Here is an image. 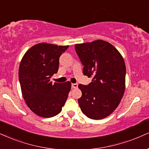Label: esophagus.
<instances>
[{
	"label": "esophagus",
	"mask_w": 149,
	"mask_h": 149,
	"mask_svg": "<svg viewBox=\"0 0 149 149\" xmlns=\"http://www.w3.org/2000/svg\"><path fill=\"white\" fill-rule=\"evenodd\" d=\"M78 87V84H72V88H77Z\"/></svg>",
	"instance_id": "34e87169"
}]
</instances>
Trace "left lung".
Returning <instances> with one entry per match:
<instances>
[{
    "label": "left lung",
    "instance_id": "obj_1",
    "mask_svg": "<svg viewBox=\"0 0 149 149\" xmlns=\"http://www.w3.org/2000/svg\"><path fill=\"white\" fill-rule=\"evenodd\" d=\"M75 50L84 74L93 78L88 85L78 86L82 93L78 100L81 110L91 119L105 118L118 106L125 91L124 58L113 45L102 40L76 44Z\"/></svg>",
    "mask_w": 149,
    "mask_h": 149
}]
</instances>
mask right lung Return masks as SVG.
Listing matches in <instances>:
<instances>
[{"instance_id": "obj_1", "label": "right lung", "mask_w": 149, "mask_h": 149, "mask_svg": "<svg viewBox=\"0 0 149 149\" xmlns=\"http://www.w3.org/2000/svg\"><path fill=\"white\" fill-rule=\"evenodd\" d=\"M68 47L38 43L22 58L18 70L22 94L27 106L38 116L54 117L65 105L71 83L52 84L50 78L57 73L60 56Z\"/></svg>"}]
</instances>
